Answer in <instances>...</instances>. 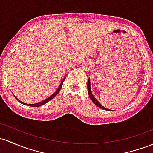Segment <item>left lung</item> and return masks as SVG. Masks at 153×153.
<instances>
[{"mask_svg":"<svg viewBox=\"0 0 153 153\" xmlns=\"http://www.w3.org/2000/svg\"><path fill=\"white\" fill-rule=\"evenodd\" d=\"M87 88H88V95H89V97L91 98V100H92V102H93L94 103L95 105H97V107H100V108L103 109V110H107V111H112V110H110V109H107V108H106V107H104L102 106V105H101V104L100 103V102H99L98 101H97V99H96L95 97H94L93 94H92V92H91V89L90 78H88V83H87Z\"/></svg>","mask_w":153,"mask_h":153,"instance_id":"1","label":"left lung"}]
</instances>
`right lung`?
I'll list each match as a JSON object with an SVG mask.
<instances>
[{
	"label": "right lung",
	"instance_id": "add662e5",
	"mask_svg": "<svg viewBox=\"0 0 153 153\" xmlns=\"http://www.w3.org/2000/svg\"><path fill=\"white\" fill-rule=\"evenodd\" d=\"M65 78H66V75H65V76L64 77V78H63L62 81V82H61V83H60V85H59V88H57V89H56V91H55L54 93L53 94L50 96L49 97H48V98L46 99V100H43V101H41V102H38V103H36V104H26V103H24V102H21V101H20V100H18V99L16 98V97H15V96H14V97H15V98H16V100H17L18 101H19V102H20V103H22V105H27V106H30V107H40V106H42V105H44V104L47 103V102H48V101H50V100H52V99H53V97H56V94H58V93H59V92L60 89H61L62 87V83H63L64 80H65Z\"/></svg>",
	"mask_w": 153,
	"mask_h": 153
}]
</instances>
